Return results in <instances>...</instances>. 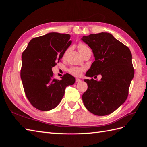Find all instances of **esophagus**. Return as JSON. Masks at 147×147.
I'll list each match as a JSON object with an SVG mask.
<instances>
[{"mask_svg":"<svg viewBox=\"0 0 147 147\" xmlns=\"http://www.w3.org/2000/svg\"><path fill=\"white\" fill-rule=\"evenodd\" d=\"M75 82H81V80L76 78H75Z\"/></svg>","mask_w":147,"mask_h":147,"instance_id":"34e87169","label":"esophagus"}]
</instances>
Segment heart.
Returning <instances> with one entry per match:
<instances>
[{
  "mask_svg": "<svg viewBox=\"0 0 147 147\" xmlns=\"http://www.w3.org/2000/svg\"><path fill=\"white\" fill-rule=\"evenodd\" d=\"M88 48H89L83 43H79L78 45V49L80 53V54H82L83 51L86 50ZM83 70H84V68L77 67H71L69 70V72L70 74H72V75H75V76H80V75H81Z\"/></svg>",
  "mask_w": 147,
  "mask_h": 147,
  "instance_id": "b5f03b06",
  "label": "heart"
}]
</instances>
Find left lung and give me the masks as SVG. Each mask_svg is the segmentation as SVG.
Listing matches in <instances>:
<instances>
[{
    "mask_svg": "<svg viewBox=\"0 0 147 147\" xmlns=\"http://www.w3.org/2000/svg\"><path fill=\"white\" fill-rule=\"evenodd\" d=\"M95 57L87 77L101 75L100 80L85 79L88 89L82 99L93 114L104 116L112 113L126 101L134 75L132 54L129 48L107 32L83 36Z\"/></svg>",
    "mask_w": 147,
    "mask_h": 147,
    "instance_id": "1",
    "label": "left lung"
}]
</instances>
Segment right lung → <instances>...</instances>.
<instances>
[{
  "label": "right lung",
  "instance_id": "add662e5",
  "mask_svg": "<svg viewBox=\"0 0 147 147\" xmlns=\"http://www.w3.org/2000/svg\"><path fill=\"white\" fill-rule=\"evenodd\" d=\"M70 35L48 33L32 38L22 54L21 78L25 94L33 107L42 111L57 106L64 95L65 88L75 78L69 74L61 80L53 78L52 67L61 60L72 43Z\"/></svg>",
  "mask_w": 147,
  "mask_h": 147
}]
</instances>
